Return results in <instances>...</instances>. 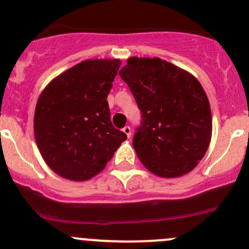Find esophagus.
Listing matches in <instances>:
<instances>
[{"label":"esophagus","mask_w":249,"mask_h":249,"mask_svg":"<svg viewBox=\"0 0 249 249\" xmlns=\"http://www.w3.org/2000/svg\"><path fill=\"white\" fill-rule=\"evenodd\" d=\"M123 131H124V134L126 135L127 139H130V137H131V127H130V126H125L124 129H123Z\"/></svg>","instance_id":"esophagus-1"}]
</instances>
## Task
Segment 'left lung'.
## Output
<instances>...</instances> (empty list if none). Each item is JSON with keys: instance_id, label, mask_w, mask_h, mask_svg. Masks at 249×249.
<instances>
[{"instance_id": "8db88e82", "label": "left lung", "mask_w": 249, "mask_h": 249, "mask_svg": "<svg viewBox=\"0 0 249 249\" xmlns=\"http://www.w3.org/2000/svg\"><path fill=\"white\" fill-rule=\"evenodd\" d=\"M119 76L141 110L132 141L141 162L164 178L192 171L212 136L210 102L199 80L159 57H130Z\"/></svg>"}]
</instances>
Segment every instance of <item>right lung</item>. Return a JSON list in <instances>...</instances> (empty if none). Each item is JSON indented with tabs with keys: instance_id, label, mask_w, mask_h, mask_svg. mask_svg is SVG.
I'll use <instances>...</instances> for the list:
<instances>
[{
	"instance_id": "1",
	"label": "right lung",
	"mask_w": 249,
	"mask_h": 249,
	"mask_svg": "<svg viewBox=\"0 0 249 249\" xmlns=\"http://www.w3.org/2000/svg\"><path fill=\"white\" fill-rule=\"evenodd\" d=\"M120 60H85L52 80L35 110L34 131L48 166L88 180L105 169L126 135L110 122L107 102Z\"/></svg>"
}]
</instances>
